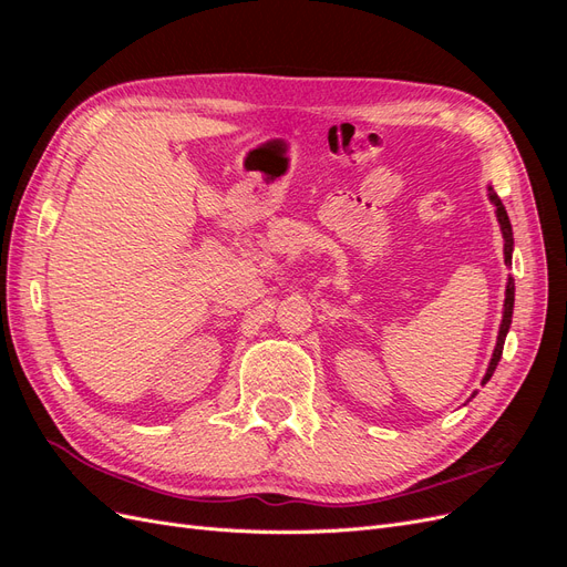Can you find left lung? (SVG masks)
I'll list each match as a JSON object with an SVG mask.
<instances>
[{
  "label": "left lung",
  "instance_id": "left-lung-1",
  "mask_svg": "<svg viewBox=\"0 0 567 567\" xmlns=\"http://www.w3.org/2000/svg\"><path fill=\"white\" fill-rule=\"evenodd\" d=\"M487 196H489V203L494 205V213H496V219H499V227H502V236H504V262L511 265V255H513V229H511V221H508V215H506V208L502 198L494 194V188L487 186ZM513 300H516V284H513V279H508L506 284V300H504V315H502V323H499V336H496V348L492 352V359H489V367H487V373L483 375V385L492 379V373L496 369V364H499L502 359V352H504V340H506V333L511 329V317H513ZM471 398H475V392L471 394Z\"/></svg>",
  "mask_w": 567,
  "mask_h": 567
}]
</instances>
